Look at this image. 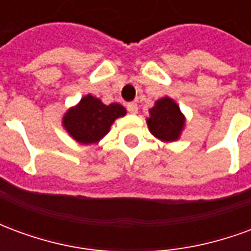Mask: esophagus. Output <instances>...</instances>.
Wrapping results in <instances>:
<instances>
[{"mask_svg":"<svg viewBox=\"0 0 251 251\" xmlns=\"http://www.w3.org/2000/svg\"><path fill=\"white\" fill-rule=\"evenodd\" d=\"M127 110H129V113L130 114H137V111H138V106H137V103H134V102H130V103H127Z\"/></svg>","mask_w":251,"mask_h":251,"instance_id":"34e87169","label":"esophagus"}]
</instances>
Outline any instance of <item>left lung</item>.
I'll list each match as a JSON object with an SVG mask.
<instances>
[{
    "mask_svg": "<svg viewBox=\"0 0 251 251\" xmlns=\"http://www.w3.org/2000/svg\"><path fill=\"white\" fill-rule=\"evenodd\" d=\"M149 131L163 142L177 141L185 127V117L179 104L169 97L157 99L147 118Z\"/></svg>",
    "mask_w": 251,
    "mask_h": 251,
    "instance_id": "left-lung-1",
    "label": "left lung"
}]
</instances>
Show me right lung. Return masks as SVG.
Listing matches in <instances>:
<instances>
[{
  "instance_id": "right-lung-1",
  "label": "right lung",
  "mask_w": 251,
  "mask_h": 251,
  "mask_svg": "<svg viewBox=\"0 0 251 251\" xmlns=\"http://www.w3.org/2000/svg\"><path fill=\"white\" fill-rule=\"evenodd\" d=\"M124 115L126 109L122 104H104L99 98L87 94L64 113L62 125L75 141L91 145L98 144L109 133L114 121Z\"/></svg>"
}]
</instances>
